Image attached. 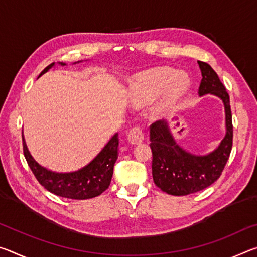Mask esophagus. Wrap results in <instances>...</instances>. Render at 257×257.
<instances>
[{"label": "esophagus", "mask_w": 257, "mask_h": 257, "mask_svg": "<svg viewBox=\"0 0 257 257\" xmlns=\"http://www.w3.org/2000/svg\"><path fill=\"white\" fill-rule=\"evenodd\" d=\"M128 141L134 145L143 143V141H144V130H143V128L136 125V127L130 129V132L128 133Z\"/></svg>", "instance_id": "34e87169"}]
</instances>
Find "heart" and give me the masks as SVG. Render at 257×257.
<instances>
[{"mask_svg":"<svg viewBox=\"0 0 257 257\" xmlns=\"http://www.w3.org/2000/svg\"><path fill=\"white\" fill-rule=\"evenodd\" d=\"M188 86V77L170 68H160L137 76L130 85L135 105H144L162 92L164 104H172Z\"/></svg>","mask_w":257,"mask_h":257,"instance_id":"b5f03b06","label":"heart"}]
</instances>
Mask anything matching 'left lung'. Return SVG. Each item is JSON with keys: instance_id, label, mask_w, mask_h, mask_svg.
<instances>
[{"instance_id": "obj_1", "label": "left lung", "mask_w": 257, "mask_h": 257, "mask_svg": "<svg viewBox=\"0 0 257 257\" xmlns=\"http://www.w3.org/2000/svg\"><path fill=\"white\" fill-rule=\"evenodd\" d=\"M202 71L199 95L214 94L222 99L225 108L227 134L220 146L205 156H196L178 146L168 124L158 120L151 124L152 175L155 185L165 193L185 196L207 188L219 179L232 149L233 125L229 94L210 64L198 61Z\"/></svg>"}]
</instances>
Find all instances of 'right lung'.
Returning a JSON list of instances; mask_svg holds the SVG:
<instances>
[{
	"mask_svg": "<svg viewBox=\"0 0 257 257\" xmlns=\"http://www.w3.org/2000/svg\"><path fill=\"white\" fill-rule=\"evenodd\" d=\"M60 64L64 66L66 63L60 62ZM53 66L54 62L47 66L40 76ZM23 145L26 161L38 182L52 194L70 199L93 198L106 190L110 186L113 168L119 155V136L118 134H115L101 151V153L87 167L71 173H55L41 167L32 158L24 138Z\"/></svg>",
	"mask_w": 257,
	"mask_h": 257,
	"instance_id": "obj_1",
	"label": "right lung"
}]
</instances>
